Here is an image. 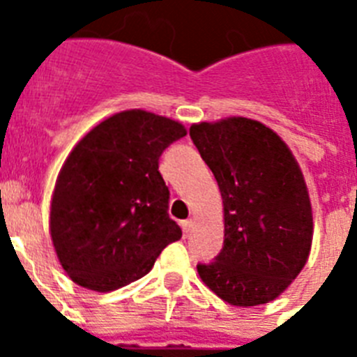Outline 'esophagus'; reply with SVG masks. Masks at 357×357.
Listing matches in <instances>:
<instances>
[{"instance_id":"34e87169","label":"esophagus","mask_w":357,"mask_h":357,"mask_svg":"<svg viewBox=\"0 0 357 357\" xmlns=\"http://www.w3.org/2000/svg\"><path fill=\"white\" fill-rule=\"evenodd\" d=\"M193 220H184V222H182V229H184V234L185 236H189L191 234V230H193Z\"/></svg>"}]
</instances>
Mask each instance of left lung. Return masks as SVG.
I'll list each match as a JSON object with an SVG mask.
<instances>
[{"label": "left lung", "instance_id": "1", "mask_svg": "<svg viewBox=\"0 0 357 357\" xmlns=\"http://www.w3.org/2000/svg\"><path fill=\"white\" fill-rule=\"evenodd\" d=\"M189 135L223 198L225 239L200 279L239 307L273 301L304 268L313 213L298 162L272 128L248 118L198 123Z\"/></svg>", "mask_w": 357, "mask_h": 357}]
</instances>
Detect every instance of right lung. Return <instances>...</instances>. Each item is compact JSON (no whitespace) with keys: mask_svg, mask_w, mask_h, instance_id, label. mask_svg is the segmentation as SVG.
<instances>
[{"mask_svg":"<svg viewBox=\"0 0 357 357\" xmlns=\"http://www.w3.org/2000/svg\"><path fill=\"white\" fill-rule=\"evenodd\" d=\"M188 134L178 121L123 110L85 134L56 176L50 232L73 282L107 293L151 270L182 238L168 214L162 151Z\"/></svg>","mask_w":357,"mask_h":357,"instance_id":"add662e5","label":"right lung"}]
</instances>
